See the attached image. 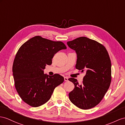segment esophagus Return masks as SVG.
I'll list each match as a JSON object with an SVG mask.
<instances>
[{
    "instance_id": "obj_1",
    "label": "esophagus",
    "mask_w": 125,
    "mask_h": 125,
    "mask_svg": "<svg viewBox=\"0 0 125 125\" xmlns=\"http://www.w3.org/2000/svg\"><path fill=\"white\" fill-rule=\"evenodd\" d=\"M64 81H68V78H67V77H66V76H65V77L64 78Z\"/></svg>"
}]
</instances>
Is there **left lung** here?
Wrapping results in <instances>:
<instances>
[{
	"mask_svg": "<svg viewBox=\"0 0 125 125\" xmlns=\"http://www.w3.org/2000/svg\"><path fill=\"white\" fill-rule=\"evenodd\" d=\"M77 54L75 68L85 72L83 83L69 78L74 84L70 92V101L82 109L96 106L103 99L111 81V64L107 51L103 45L86 37H80L67 42Z\"/></svg>",
	"mask_w": 125,
	"mask_h": 125,
	"instance_id": "left-lung-1",
	"label": "left lung"
}]
</instances>
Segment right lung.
<instances>
[{"label":"right lung","instance_id":"right-lung-1","mask_svg":"<svg viewBox=\"0 0 125 125\" xmlns=\"http://www.w3.org/2000/svg\"><path fill=\"white\" fill-rule=\"evenodd\" d=\"M66 47L62 42L52 41L36 36L19 49L12 65L15 88L25 103L37 107L50 100L57 86L63 82L59 74H44L46 65H51L54 54Z\"/></svg>","mask_w":125,"mask_h":125}]
</instances>
